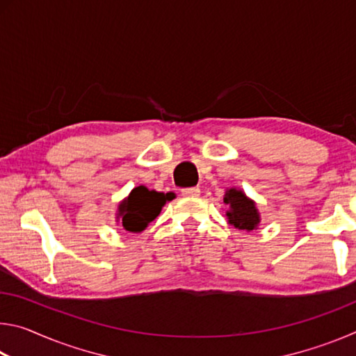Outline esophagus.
Listing matches in <instances>:
<instances>
[{"mask_svg": "<svg viewBox=\"0 0 356 356\" xmlns=\"http://www.w3.org/2000/svg\"><path fill=\"white\" fill-rule=\"evenodd\" d=\"M200 193H201V190L197 188V186H190V188H184L182 190V195L184 196H190V197L200 196Z\"/></svg>", "mask_w": 356, "mask_h": 356, "instance_id": "34e87169", "label": "esophagus"}]
</instances>
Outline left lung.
Returning a JSON list of instances; mask_svg holds the SVG:
<instances>
[{
	"label": "left lung",
	"instance_id": "obj_1",
	"mask_svg": "<svg viewBox=\"0 0 356 356\" xmlns=\"http://www.w3.org/2000/svg\"><path fill=\"white\" fill-rule=\"evenodd\" d=\"M225 202L231 206V210L226 215L232 226H236L237 229L252 231L259 225V213L254 202L248 200L240 190H229L226 193Z\"/></svg>",
	"mask_w": 356,
	"mask_h": 356
}]
</instances>
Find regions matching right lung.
I'll list each match as a JSON object with an SVG mask.
<instances>
[{"instance_id": "1", "label": "right lung", "mask_w": 356, "mask_h": 356, "mask_svg": "<svg viewBox=\"0 0 356 356\" xmlns=\"http://www.w3.org/2000/svg\"><path fill=\"white\" fill-rule=\"evenodd\" d=\"M171 193H159L144 185L131 190L130 196L119 204L120 225L129 232H141L150 221L161 212L166 201H171Z\"/></svg>"}]
</instances>
